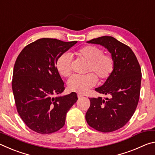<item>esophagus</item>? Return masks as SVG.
I'll return each mask as SVG.
<instances>
[{
    "instance_id": "obj_1",
    "label": "esophagus",
    "mask_w": 155,
    "mask_h": 155,
    "mask_svg": "<svg viewBox=\"0 0 155 155\" xmlns=\"http://www.w3.org/2000/svg\"><path fill=\"white\" fill-rule=\"evenodd\" d=\"M84 95H83V94H77V96H78V99H80L81 98H82V97Z\"/></svg>"
}]
</instances>
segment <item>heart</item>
Masks as SVG:
<instances>
[{
  "label": "heart",
  "instance_id": "obj_1",
  "mask_svg": "<svg viewBox=\"0 0 155 155\" xmlns=\"http://www.w3.org/2000/svg\"><path fill=\"white\" fill-rule=\"evenodd\" d=\"M103 53V49L94 45L83 46L75 52L78 57L88 62L87 72H94L101 82L111 77L115 68L113 57L111 54ZM72 59V56L69 53L62 54L57 59V70L62 77H67L71 74ZM95 75L93 73H89L82 76H72L68 81V87L72 91L85 93L96 84L97 78Z\"/></svg>",
  "mask_w": 155,
  "mask_h": 155
}]
</instances>
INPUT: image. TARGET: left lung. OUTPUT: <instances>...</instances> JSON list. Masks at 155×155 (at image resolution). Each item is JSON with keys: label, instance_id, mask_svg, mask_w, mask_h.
I'll return each mask as SVG.
<instances>
[{"label": "left lung", "instance_id": "1", "mask_svg": "<svg viewBox=\"0 0 155 155\" xmlns=\"http://www.w3.org/2000/svg\"><path fill=\"white\" fill-rule=\"evenodd\" d=\"M104 46L114 59L115 68L108 79L95 90L108 96L90 98V107L85 115L91 127L103 133L122 128L134 114L140 98L141 71L129 46L111 36H103L87 41Z\"/></svg>", "mask_w": 155, "mask_h": 155}]
</instances>
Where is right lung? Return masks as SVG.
Wrapping results in <instances>:
<instances>
[{
    "label": "right lung",
    "mask_w": 155,
    "mask_h": 155,
    "mask_svg": "<svg viewBox=\"0 0 155 155\" xmlns=\"http://www.w3.org/2000/svg\"><path fill=\"white\" fill-rule=\"evenodd\" d=\"M77 42L39 39L17 57L12 79L15 103L23 122L36 133L50 134L61 129L68 111L78 100L75 92L53 97L65 90L57 59Z\"/></svg>",
    "instance_id": "1"
}]
</instances>
